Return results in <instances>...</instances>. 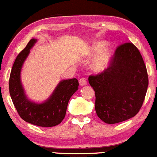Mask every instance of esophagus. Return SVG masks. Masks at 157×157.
Listing matches in <instances>:
<instances>
[{
  "label": "esophagus",
  "instance_id": "esophagus-1",
  "mask_svg": "<svg viewBox=\"0 0 157 157\" xmlns=\"http://www.w3.org/2000/svg\"><path fill=\"white\" fill-rule=\"evenodd\" d=\"M79 83H80V86H86L87 84V81H86V79L85 77H82V78L80 79L79 80Z\"/></svg>",
  "mask_w": 157,
  "mask_h": 157
}]
</instances>
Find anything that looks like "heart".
I'll list each match as a JSON object with an SVG mask.
<instances>
[{
    "mask_svg": "<svg viewBox=\"0 0 157 157\" xmlns=\"http://www.w3.org/2000/svg\"><path fill=\"white\" fill-rule=\"evenodd\" d=\"M104 46H105V43L103 42L95 44L94 46H92V47L90 48L89 55H96L97 54L100 52V51L104 48ZM111 56H112V50H111V48L109 47L105 48L100 54V55L97 57L94 63V68H95V70L98 71H101L105 69L109 66V63L111 59Z\"/></svg>",
    "mask_w": 157,
    "mask_h": 157,
    "instance_id": "b5f03b06",
    "label": "heart"
}]
</instances>
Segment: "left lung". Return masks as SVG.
I'll return each instance as SVG.
<instances>
[{
	"instance_id": "1",
	"label": "left lung",
	"mask_w": 157,
	"mask_h": 157,
	"mask_svg": "<svg viewBox=\"0 0 157 157\" xmlns=\"http://www.w3.org/2000/svg\"><path fill=\"white\" fill-rule=\"evenodd\" d=\"M95 91V110L100 120L115 124L136 116L141 109L148 76L140 51L132 43L118 46L109 67L89 77Z\"/></svg>"
}]
</instances>
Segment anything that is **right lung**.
<instances>
[{"instance_id": "obj_1", "label": "right lung", "mask_w": 157, "mask_h": 157, "mask_svg": "<svg viewBox=\"0 0 157 157\" xmlns=\"http://www.w3.org/2000/svg\"><path fill=\"white\" fill-rule=\"evenodd\" d=\"M36 41V39L30 40L16 57L9 81L10 94L19 116L24 121L40 127H53L64 119L68 101L78 89L79 82L76 78L63 80L44 103L36 104L29 101L23 91L20 75L23 62Z\"/></svg>"}]
</instances>
